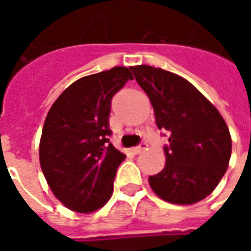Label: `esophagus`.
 <instances>
[{"label": "esophagus", "mask_w": 251, "mask_h": 251, "mask_svg": "<svg viewBox=\"0 0 251 251\" xmlns=\"http://www.w3.org/2000/svg\"><path fill=\"white\" fill-rule=\"evenodd\" d=\"M147 147H148V145L145 144V142H141V144H140L138 147L133 148V149H131V152L134 153V154H140V153L144 152V151L147 149Z\"/></svg>", "instance_id": "obj_1"}]
</instances>
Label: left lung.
Masks as SVG:
<instances>
[{"label":"left lung","mask_w":251,"mask_h":251,"mask_svg":"<svg viewBox=\"0 0 251 251\" xmlns=\"http://www.w3.org/2000/svg\"><path fill=\"white\" fill-rule=\"evenodd\" d=\"M130 70L151 99L157 127L169 136L165 167L149 176V184L165 201L198 203L215 189L228 167L231 136L226 122L184 77L145 64Z\"/></svg>","instance_id":"obj_1"}]
</instances>
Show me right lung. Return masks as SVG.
Listing matches in <instances>:
<instances>
[{
	"label": "right lung",
	"instance_id": "add662e5",
	"mask_svg": "<svg viewBox=\"0 0 251 251\" xmlns=\"http://www.w3.org/2000/svg\"><path fill=\"white\" fill-rule=\"evenodd\" d=\"M133 79L126 67L83 76L60 94L47 114L39 157L53 195L76 212L107 203L125 154L109 136L111 99Z\"/></svg>",
	"mask_w": 251,
	"mask_h": 251
}]
</instances>
